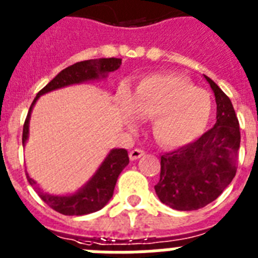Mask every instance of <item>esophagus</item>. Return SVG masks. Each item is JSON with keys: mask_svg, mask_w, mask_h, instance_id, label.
<instances>
[{"mask_svg": "<svg viewBox=\"0 0 258 258\" xmlns=\"http://www.w3.org/2000/svg\"><path fill=\"white\" fill-rule=\"evenodd\" d=\"M144 154H145V152L142 150V149H133V150L129 153V158H131L132 161H136V159L141 158Z\"/></svg>", "mask_w": 258, "mask_h": 258, "instance_id": "obj_1", "label": "esophagus"}]
</instances>
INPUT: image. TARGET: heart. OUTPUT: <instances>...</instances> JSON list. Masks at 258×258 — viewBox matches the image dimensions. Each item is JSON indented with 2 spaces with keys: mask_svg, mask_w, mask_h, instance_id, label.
<instances>
[{
  "mask_svg": "<svg viewBox=\"0 0 258 258\" xmlns=\"http://www.w3.org/2000/svg\"><path fill=\"white\" fill-rule=\"evenodd\" d=\"M138 116L153 118L155 141L178 148L203 133L212 109L207 91L178 75H153L141 80L132 99Z\"/></svg>",
  "mask_w": 258,
  "mask_h": 258,
  "instance_id": "b5f03b06",
  "label": "heart"
}]
</instances>
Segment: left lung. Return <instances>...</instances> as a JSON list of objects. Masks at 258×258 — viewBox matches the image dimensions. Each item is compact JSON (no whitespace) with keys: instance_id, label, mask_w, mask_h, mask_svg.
I'll use <instances>...</instances> for the list:
<instances>
[{"instance_id":"left-lung-1","label":"left lung","mask_w":258,"mask_h":258,"mask_svg":"<svg viewBox=\"0 0 258 258\" xmlns=\"http://www.w3.org/2000/svg\"><path fill=\"white\" fill-rule=\"evenodd\" d=\"M216 100V124L197 141L161 155L154 186L159 201L174 210L194 211L218 199L235 178L240 125L231 100L207 78Z\"/></svg>"}]
</instances>
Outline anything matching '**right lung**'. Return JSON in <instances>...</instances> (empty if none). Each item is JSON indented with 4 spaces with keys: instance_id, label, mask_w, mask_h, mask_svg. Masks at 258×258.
Instances as JSON below:
<instances>
[{
    "instance_id": "1",
    "label": "right lung",
    "mask_w": 258,
    "mask_h": 258,
    "mask_svg": "<svg viewBox=\"0 0 258 258\" xmlns=\"http://www.w3.org/2000/svg\"><path fill=\"white\" fill-rule=\"evenodd\" d=\"M121 66V59L117 57H103V59H91V60L78 61L75 64L64 68L55 76L47 86L42 88L38 92L37 97L34 99L33 104L30 106L29 113H27L25 124H23L22 133V144L25 145L29 136V120L31 109L35 101L40 95L47 93L54 89L61 88V87L71 86L76 83L86 82V80H92V79H99L100 76H104L108 72L116 71ZM129 163V155L125 149H113L108 154L103 165L96 171L92 179L87 183L79 192L74 195H67V197H56V195H50L38 188V195L48 207L55 210L61 215H68V216H80V215L92 214L96 211L101 210L105 206L109 199L113 195L114 186H116L117 178L120 172L124 170L125 166ZM27 180L31 186L37 184L29 175Z\"/></svg>"
}]
</instances>
